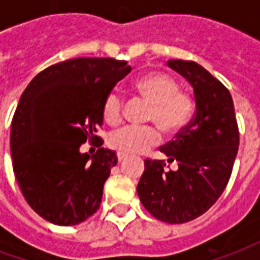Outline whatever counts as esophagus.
<instances>
[{
    "label": "esophagus",
    "mask_w": 260,
    "mask_h": 260,
    "mask_svg": "<svg viewBox=\"0 0 260 260\" xmlns=\"http://www.w3.org/2000/svg\"><path fill=\"white\" fill-rule=\"evenodd\" d=\"M117 157H118V161L121 163V161H125L126 158H128V154H125V153H117Z\"/></svg>",
    "instance_id": "esophagus-1"
}]
</instances>
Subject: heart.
<instances>
[{
    "label": "heart",
    "mask_w": 260,
    "mask_h": 260,
    "mask_svg": "<svg viewBox=\"0 0 260 260\" xmlns=\"http://www.w3.org/2000/svg\"><path fill=\"white\" fill-rule=\"evenodd\" d=\"M132 89L150 104L147 121L154 122L166 134L181 131L191 118L193 103L189 94L180 91L177 80L163 72H152L138 78ZM122 117V97L111 91L103 104V118L110 125H117ZM160 139L153 126H125L113 132L108 145L125 154L147 152Z\"/></svg>",
    "instance_id": "b5f03b06"
}]
</instances>
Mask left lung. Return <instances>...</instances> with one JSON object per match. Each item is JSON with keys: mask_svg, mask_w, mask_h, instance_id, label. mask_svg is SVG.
<instances>
[{"mask_svg": "<svg viewBox=\"0 0 260 260\" xmlns=\"http://www.w3.org/2000/svg\"><path fill=\"white\" fill-rule=\"evenodd\" d=\"M170 68L193 89L195 114L174 141L160 147L175 161L145 160L138 196L152 216L169 224L191 221L207 212L227 186L240 145L234 103L225 86L193 61L169 59Z\"/></svg>", "mask_w": 260, "mask_h": 260, "instance_id": "8db88e82", "label": "left lung"}]
</instances>
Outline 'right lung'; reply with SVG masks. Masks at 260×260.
I'll use <instances>...</instances> for the list:
<instances>
[{
	"label": "right lung",
	"mask_w": 260,
	"mask_h": 260,
	"mask_svg": "<svg viewBox=\"0 0 260 260\" xmlns=\"http://www.w3.org/2000/svg\"><path fill=\"white\" fill-rule=\"evenodd\" d=\"M129 72L126 61L68 59L42 71L22 93L11 125L12 166L26 202L44 220L76 225L99 210L118 158L94 132L106 97ZM93 139L98 152H80Z\"/></svg>",
	"instance_id": "add662e5"
}]
</instances>
